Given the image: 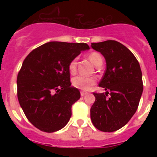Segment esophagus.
<instances>
[{"label": "esophagus", "mask_w": 157, "mask_h": 157, "mask_svg": "<svg viewBox=\"0 0 157 157\" xmlns=\"http://www.w3.org/2000/svg\"><path fill=\"white\" fill-rule=\"evenodd\" d=\"M86 94H88V93H87V92H86V91H81V95L82 96V97L86 96Z\"/></svg>", "instance_id": "obj_1"}]
</instances>
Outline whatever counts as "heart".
Listing matches in <instances>:
<instances>
[{
    "instance_id": "heart-1",
    "label": "heart",
    "mask_w": 157,
    "mask_h": 157,
    "mask_svg": "<svg viewBox=\"0 0 157 157\" xmlns=\"http://www.w3.org/2000/svg\"><path fill=\"white\" fill-rule=\"evenodd\" d=\"M90 60L91 61V63L94 65L96 63V62L98 59H100L101 56L100 54H98V53H92V54L90 55ZM76 59H73L71 60V63H69V71L71 73H75L76 70ZM95 81L94 79L91 78V77H86V76H75L72 81H71V83H72V86L76 88L81 89V90H88L90 88L91 86H93L94 84Z\"/></svg>"
}]
</instances>
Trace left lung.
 Listing matches in <instances>:
<instances>
[{
    "label": "left lung",
    "instance_id": "left-lung-1",
    "mask_svg": "<svg viewBox=\"0 0 157 157\" xmlns=\"http://www.w3.org/2000/svg\"><path fill=\"white\" fill-rule=\"evenodd\" d=\"M91 47L106 60V71L98 86L107 90L94 93L91 121L101 131H116L129 122L139 107L144 90L140 65L133 53L116 40L92 43Z\"/></svg>",
    "mask_w": 157,
    "mask_h": 157
}]
</instances>
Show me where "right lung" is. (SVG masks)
Segmentation results:
<instances>
[{
	"instance_id": "1",
	"label": "right lung",
	"mask_w": 157,
	"mask_h": 157,
	"mask_svg": "<svg viewBox=\"0 0 157 157\" xmlns=\"http://www.w3.org/2000/svg\"><path fill=\"white\" fill-rule=\"evenodd\" d=\"M88 50L86 43L50 41L24 59L17 77L18 99L28 121L41 131H58L69 121L71 106L81 98L71 86L69 63Z\"/></svg>"
}]
</instances>
